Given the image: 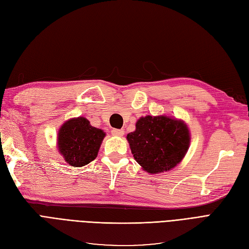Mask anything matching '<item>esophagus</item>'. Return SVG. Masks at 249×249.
<instances>
[{
  "mask_svg": "<svg viewBox=\"0 0 249 249\" xmlns=\"http://www.w3.org/2000/svg\"><path fill=\"white\" fill-rule=\"evenodd\" d=\"M111 133L113 136H116V137H123L124 135V131L122 129H113Z\"/></svg>",
  "mask_w": 249,
  "mask_h": 249,
  "instance_id": "34e87169",
  "label": "esophagus"
}]
</instances>
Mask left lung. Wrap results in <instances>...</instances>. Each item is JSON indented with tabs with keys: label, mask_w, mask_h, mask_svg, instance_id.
Listing matches in <instances>:
<instances>
[{
	"label": "left lung",
	"mask_w": 249,
	"mask_h": 249,
	"mask_svg": "<svg viewBox=\"0 0 249 249\" xmlns=\"http://www.w3.org/2000/svg\"><path fill=\"white\" fill-rule=\"evenodd\" d=\"M134 159L143 170H171L183 160L190 144V133L183 120L165 115L141 117L136 130L126 135Z\"/></svg>",
	"instance_id": "1"
}]
</instances>
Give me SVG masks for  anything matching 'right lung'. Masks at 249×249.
<instances>
[{"label": "right lung", "instance_id": "obj_1", "mask_svg": "<svg viewBox=\"0 0 249 249\" xmlns=\"http://www.w3.org/2000/svg\"><path fill=\"white\" fill-rule=\"evenodd\" d=\"M106 134L92 126L85 117L71 118L64 123L58 133V150L73 167H82L93 161Z\"/></svg>", "mask_w": 249, "mask_h": 249}]
</instances>
